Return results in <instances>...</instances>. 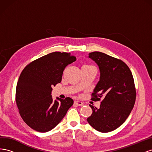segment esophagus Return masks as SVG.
Returning a JSON list of instances; mask_svg holds the SVG:
<instances>
[{
    "mask_svg": "<svg viewBox=\"0 0 152 152\" xmlns=\"http://www.w3.org/2000/svg\"><path fill=\"white\" fill-rule=\"evenodd\" d=\"M74 103H75V104H76L77 106H82L84 104V103L82 102H80V101H75Z\"/></svg>",
    "mask_w": 152,
    "mask_h": 152,
    "instance_id": "esophagus-1",
    "label": "esophagus"
}]
</instances>
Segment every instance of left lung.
Returning <instances> with one entry per match:
<instances>
[{
    "instance_id": "obj_1",
    "label": "left lung",
    "mask_w": 152,
    "mask_h": 152,
    "mask_svg": "<svg viewBox=\"0 0 152 152\" xmlns=\"http://www.w3.org/2000/svg\"><path fill=\"white\" fill-rule=\"evenodd\" d=\"M89 58L97 63L100 71L91 99H103L99 108L89 104L93 113L87 121L96 131L108 132L120 127L134 107V79L129 68L121 59L98 51L89 53Z\"/></svg>"
}]
</instances>
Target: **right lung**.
<instances>
[{
    "mask_svg": "<svg viewBox=\"0 0 152 152\" xmlns=\"http://www.w3.org/2000/svg\"><path fill=\"white\" fill-rule=\"evenodd\" d=\"M76 58L70 53L54 52L29 63L21 72L16 89V103L23 121L34 130L49 131L73 104L67 97L53 101L52 87L61 82L65 67Z\"/></svg>",
    "mask_w": 152,
    "mask_h": 152,
    "instance_id": "add662e5",
    "label": "right lung"
}]
</instances>
